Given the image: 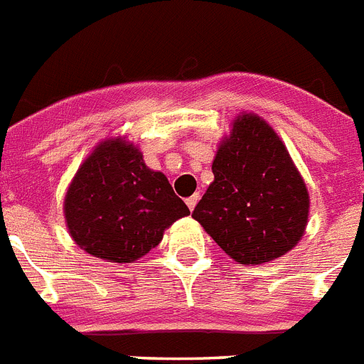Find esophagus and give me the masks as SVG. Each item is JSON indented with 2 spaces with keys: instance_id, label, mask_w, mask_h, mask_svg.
Wrapping results in <instances>:
<instances>
[{
  "instance_id": "1",
  "label": "esophagus",
  "mask_w": 364,
  "mask_h": 364,
  "mask_svg": "<svg viewBox=\"0 0 364 364\" xmlns=\"http://www.w3.org/2000/svg\"><path fill=\"white\" fill-rule=\"evenodd\" d=\"M198 201H200V194L191 196V198H186V207L191 208V210H194L196 205H198Z\"/></svg>"
}]
</instances>
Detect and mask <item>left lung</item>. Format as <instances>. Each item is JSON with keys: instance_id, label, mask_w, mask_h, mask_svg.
I'll use <instances>...</instances> for the list:
<instances>
[{"instance_id": "left-lung-1", "label": "left lung", "mask_w": 364, "mask_h": 364, "mask_svg": "<svg viewBox=\"0 0 364 364\" xmlns=\"http://www.w3.org/2000/svg\"><path fill=\"white\" fill-rule=\"evenodd\" d=\"M213 173L192 218L232 260L258 265L295 247L308 225V188L262 117L238 115L218 146Z\"/></svg>"}]
</instances>
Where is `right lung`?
I'll return each instance as SVG.
<instances>
[{
  "label": "right lung",
  "mask_w": 364,
  "mask_h": 364,
  "mask_svg": "<svg viewBox=\"0 0 364 364\" xmlns=\"http://www.w3.org/2000/svg\"><path fill=\"white\" fill-rule=\"evenodd\" d=\"M188 214L166 176L148 168L141 150L122 137L91 151L64 200L69 235L78 247L117 264L144 257L173 221Z\"/></svg>",
  "instance_id": "obj_1"
}]
</instances>
